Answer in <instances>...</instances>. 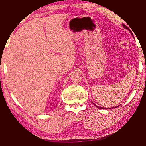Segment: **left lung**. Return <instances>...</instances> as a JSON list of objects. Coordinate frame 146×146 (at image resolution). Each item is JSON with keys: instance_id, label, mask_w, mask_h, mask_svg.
<instances>
[{"instance_id": "8db88e82", "label": "left lung", "mask_w": 146, "mask_h": 146, "mask_svg": "<svg viewBox=\"0 0 146 146\" xmlns=\"http://www.w3.org/2000/svg\"><path fill=\"white\" fill-rule=\"evenodd\" d=\"M123 26H124V27L125 28H126V29H128L129 30H130V29H129V28H128V27H127V26H126V25H125V24H123ZM130 32L132 33V32H131V31H130ZM93 104H94V103H93ZM94 105H95V106H96V107L99 108H100V109H105V108H104V107H100V106H96L95 104H94ZM116 107H118V106H116ZM116 107H115V108H116Z\"/></svg>"}]
</instances>
